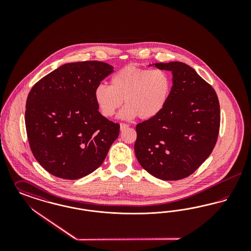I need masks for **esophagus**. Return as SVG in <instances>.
Returning a JSON list of instances; mask_svg holds the SVG:
<instances>
[{
  "instance_id": "obj_1",
  "label": "esophagus",
  "mask_w": 251,
  "mask_h": 251,
  "mask_svg": "<svg viewBox=\"0 0 251 251\" xmlns=\"http://www.w3.org/2000/svg\"><path fill=\"white\" fill-rule=\"evenodd\" d=\"M128 127H129V125H128V124H126V123H120V130H121V131H123V130L127 129Z\"/></svg>"
}]
</instances>
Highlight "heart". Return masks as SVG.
I'll return each mask as SVG.
<instances>
[{
    "label": "heart",
    "instance_id": "obj_1",
    "mask_svg": "<svg viewBox=\"0 0 251 251\" xmlns=\"http://www.w3.org/2000/svg\"><path fill=\"white\" fill-rule=\"evenodd\" d=\"M171 89V80L160 69H141L127 66L116 72L111 84H100L95 88L96 103L102 116L112 118L125 101L120 119L131 120L139 117L148 120L158 115L167 104Z\"/></svg>",
    "mask_w": 251,
    "mask_h": 251
}]
</instances>
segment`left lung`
<instances>
[{
    "label": "left lung",
    "mask_w": 251,
    "mask_h": 251,
    "mask_svg": "<svg viewBox=\"0 0 251 251\" xmlns=\"http://www.w3.org/2000/svg\"><path fill=\"white\" fill-rule=\"evenodd\" d=\"M153 66L172 72L173 85L163 110L136 125L134 152L141 167L156 178L184 179L215 148L220 126L218 98L212 85L182 62Z\"/></svg>",
    "instance_id": "left-lung-1"
}]
</instances>
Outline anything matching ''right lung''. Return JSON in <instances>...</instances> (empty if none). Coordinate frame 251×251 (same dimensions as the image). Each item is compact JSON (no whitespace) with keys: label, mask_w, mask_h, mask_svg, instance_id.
<instances>
[{"label":"right lung","mask_w":251,"mask_h":251,"mask_svg":"<svg viewBox=\"0 0 251 251\" xmlns=\"http://www.w3.org/2000/svg\"><path fill=\"white\" fill-rule=\"evenodd\" d=\"M100 61L68 63L31 89L25 125L40 166L61 179H77L100 167L120 134V124L104 118L95 88L114 72Z\"/></svg>","instance_id":"1"}]
</instances>
